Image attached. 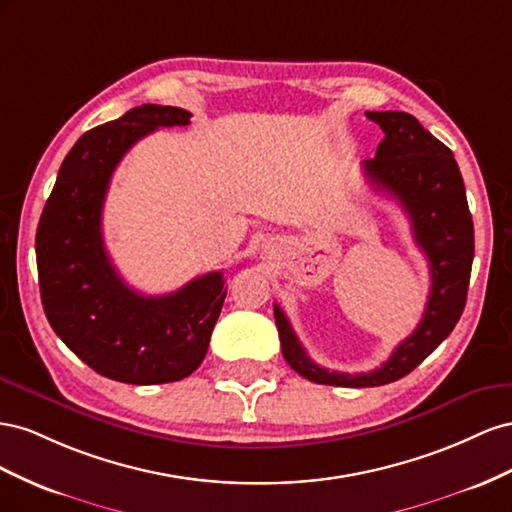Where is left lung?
<instances>
[{
    "label": "left lung",
    "mask_w": 512,
    "mask_h": 512,
    "mask_svg": "<svg viewBox=\"0 0 512 512\" xmlns=\"http://www.w3.org/2000/svg\"><path fill=\"white\" fill-rule=\"evenodd\" d=\"M384 130L375 158L362 163L373 188L397 199L410 216L416 244L429 259L431 291L416 330L399 343L382 367L369 373H339L319 367L300 345L289 319L274 304L283 358L298 375L315 384L369 388L405 377L440 345L465 309L474 259V223L455 156L414 115L367 111Z\"/></svg>",
    "instance_id": "1"
}]
</instances>
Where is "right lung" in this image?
Wrapping results in <instances>:
<instances>
[{
	"instance_id": "right-lung-1",
	"label": "right lung",
	"mask_w": 512,
	"mask_h": 512,
	"mask_svg": "<svg viewBox=\"0 0 512 512\" xmlns=\"http://www.w3.org/2000/svg\"><path fill=\"white\" fill-rule=\"evenodd\" d=\"M180 107L141 105L72 145L36 231L45 315L72 354L124 384H167L208 354L227 296L223 272L197 276L167 296H143L113 268L102 240V206L115 167L160 126H188Z\"/></svg>"
}]
</instances>
